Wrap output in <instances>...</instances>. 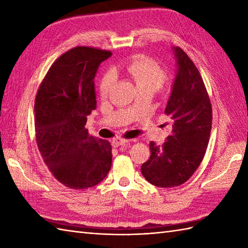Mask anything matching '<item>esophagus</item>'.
Returning <instances> with one entry per match:
<instances>
[{"instance_id":"obj_1","label":"esophagus","mask_w":248,"mask_h":248,"mask_svg":"<svg viewBox=\"0 0 248 248\" xmlns=\"http://www.w3.org/2000/svg\"><path fill=\"white\" fill-rule=\"evenodd\" d=\"M128 140H124V139H120V138H118V139H115L113 141H112V145H113V147H116V148H118V147H120V146H124V145H125L128 143Z\"/></svg>"}]
</instances>
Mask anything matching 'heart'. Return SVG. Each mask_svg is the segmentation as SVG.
<instances>
[{
	"instance_id": "1",
	"label": "heart",
	"mask_w": 248,
	"mask_h": 248,
	"mask_svg": "<svg viewBox=\"0 0 248 248\" xmlns=\"http://www.w3.org/2000/svg\"><path fill=\"white\" fill-rule=\"evenodd\" d=\"M118 71L125 73L134 82L138 89L147 88L155 92L166 80L164 68L154 60L145 56H135L132 60L125 62L118 68ZM114 82V73H105L99 85L100 96L102 98L107 97Z\"/></svg>"
}]
</instances>
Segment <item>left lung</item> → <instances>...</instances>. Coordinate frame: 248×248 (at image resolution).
<instances>
[{
	"label": "left lung",
	"mask_w": 248,
	"mask_h": 248,
	"mask_svg": "<svg viewBox=\"0 0 248 248\" xmlns=\"http://www.w3.org/2000/svg\"><path fill=\"white\" fill-rule=\"evenodd\" d=\"M171 50L177 70L165 108L171 134L161 146L151 141V155L140 167L146 180L160 187L181 186L191 178L203 159L212 127V107L202 76L182 49Z\"/></svg>",
	"instance_id": "1"
}]
</instances>
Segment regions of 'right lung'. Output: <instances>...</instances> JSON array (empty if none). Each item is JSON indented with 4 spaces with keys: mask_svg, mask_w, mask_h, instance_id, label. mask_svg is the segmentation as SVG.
I'll use <instances>...</instances> for the list:
<instances>
[{
    "mask_svg": "<svg viewBox=\"0 0 248 248\" xmlns=\"http://www.w3.org/2000/svg\"><path fill=\"white\" fill-rule=\"evenodd\" d=\"M110 55L76 46L54 62L37 92V146L50 171L67 187L97 186L112 165L110 144L89 135L85 128L87 116L97 108L93 78Z\"/></svg>",
    "mask_w": 248,
    "mask_h": 248,
    "instance_id": "obj_1",
    "label": "right lung"
}]
</instances>
